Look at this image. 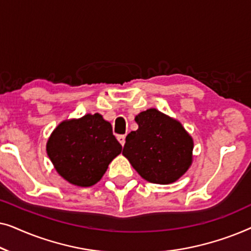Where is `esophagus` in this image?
Returning a JSON list of instances; mask_svg holds the SVG:
<instances>
[{"mask_svg":"<svg viewBox=\"0 0 251 251\" xmlns=\"http://www.w3.org/2000/svg\"><path fill=\"white\" fill-rule=\"evenodd\" d=\"M118 140H119L120 144H121L122 146H125V144H126V136L125 135L118 136Z\"/></svg>","mask_w":251,"mask_h":251,"instance_id":"1","label":"esophagus"}]
</instances>
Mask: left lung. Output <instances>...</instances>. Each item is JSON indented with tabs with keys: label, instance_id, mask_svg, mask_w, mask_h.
<instances>
[{
	"label": "left lung",
	"instance_id": "8db88e82",
	"mask_svg": "<svg viewBox=\"0 0 251 251\" xmlns=\"http://www.w3.org/2000/svg\"><path fill=\"white\" fill-rule=\"evenodd\" d=\"M136 131L126 136L122 154L144 179L171 184L193 162L194 142L178 120L149 108L135 116Z\"/></svg>",
	"mask_w": 251,
	"mask_h": 251
}]
</instances>
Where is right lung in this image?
<instances>
[{
  "label": "right lung",
  "mask_w": 251,
  "mask_h": 251,
  "mask_svg": "<svg viewBox=\"0 0 251 251\" xmlns=\"http://www.w3.org/2000/svg\"><path fill=\"white\" fill-rule=\"evenodd\" d=\"M121 151L111 123L99 113L64 120L47 142L48 156L57 173L80 187L97 184Z\"/></svg>",
  "instance_id": "obj_1"
}]
</instances>
